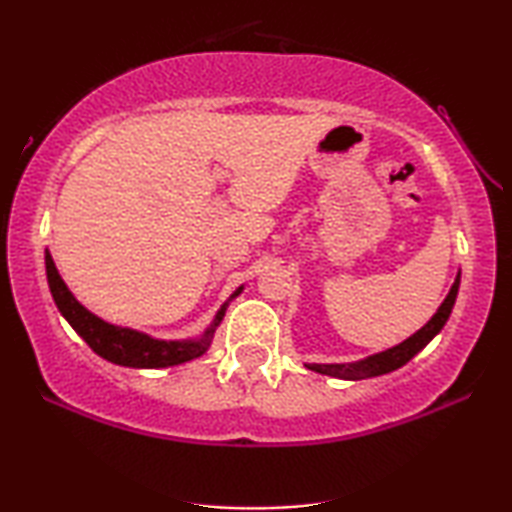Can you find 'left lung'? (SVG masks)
<instances>
[{
	"instance_id": "obj_1",
	"label": "left lung",
	"mask_w": 512,
	"mask_h": 512,
	"mask_svg": "<svg viewBox=\"0 0 512 512\" xmlns=\"http://www.w3.org/2000/svg\"><path fill=\"white\" fill-rule=\"evenodd\" d=\"M458 288H460V274L455 279L451 293L446 295V300L439 306V311L432 316L426 327H421L414 336L407 338L396 348L384 350L380 355L368 357L364 361H357V364H309L311 371L322 373V375H332V377H343V380H366V377H375V375H384L396 371V368L405 366L416 352L426 348V345L439 334V329L446 325L448 316H451V309L455 304V297H458Z\"/></svg>"
}]
</instances>
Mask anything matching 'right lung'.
Returning a JSON list of instances; mask_svg holds the SVG:
<instances>
[{
	"instance_id": "right-lung-1",
	"label": "right lung",
	"mask_w": 512,
	"mask_h": 512,
	"mask_svg": "<svg viewBox=\"0 0 512 512\" xmlns=\"http://www.w3.org/2000/svg\"><path fill=\"white\" fill-rule=\"evenodd\" d=\"M45 272H47V283H50V293L54 297V304L61 311L70 327L80 334L86 345L100 355L102 359L112 361V364L119 366H130V368H167L183 364V361H190L201 357L203 352L208 350L210 338L215 334V327L222 322L226 304L219 309L215 322L208 329L203 338L199 341H155V338L135 332V329H123L114 327L109 322L100 320L84 309V306L70 295L66 283L61 281L57 267L52 263V256L45 251ZM238 288L233 297L240 293Z\"/></svg>"
}]
</instances>
